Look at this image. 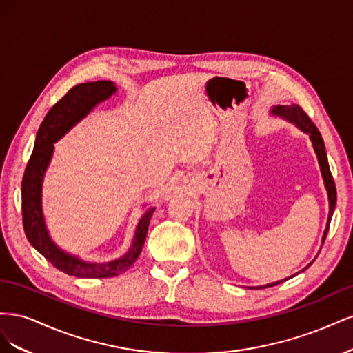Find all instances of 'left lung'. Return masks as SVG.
Masks as SVG:
<instances>
[{
	"mask_svg": "<svg viewBox=\"0 0 353 353\" xmlns=\"http://www.w3.org/2000/svg\"><path fill=\"white\" fill-rule=\"evenodd\" d=\"M272 113L274 114H279L281 117H285L287 121H290L293 123H296L299 128H301L302 131L307 132L309 135H311V140H312V144H314V148H315V153L318 156V162H319V166H321V174H323V178H324V184H325V188L328 191V201H330V213H328V221H327V228L324 231V237H323V241H325V237L328 234V228H330V222H331V216H333V212H334V208H336V184H334V179H333V175H331L330 172V166H328V160H327V154H325V147H324V141H323V137L321 134H319L318 128L315 126V123L311 121V117H309L305 110L301 108L299 104H292V105H276V108L272 109ZM311 265V263H309ZM307 268V266H306ZM305 268V270H306ZM287 280V279H285ZM285 280H281V281H276V283H271V284H266V285H262V287H258V288H265V287H272V285H276L280 284Z\"/></svg>",
	"mask_w": 353,
	"mask_h": 353,
	"instance_id": "1",
	"label": "left lung"
}]
</instances>
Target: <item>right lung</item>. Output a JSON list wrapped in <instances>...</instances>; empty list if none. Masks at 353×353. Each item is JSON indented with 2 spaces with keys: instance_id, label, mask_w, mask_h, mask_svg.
Returning a JSON list of instances; mask_svg holds the SVG:
<instances>
[{
  "instance_id": "obj_1",
  "label": "right lung",
  "mask_w": 353,
  "mask_h": 353,
  "mask_svg": "<svg viewBox=\"0 0 353 353\" xmlns=\"http://www.w3.org/2000/svg\"><path fill=\"white\" fill-rule=\"evenodd\" d=\"M116 91L113 82L97 81L72 87L52 105L37 132V140L22 181V216L29 243L61 272L78 279H109L125 272L140 256L154 208L148 209L138 222L131 249L121 259L108 263H87L61 252L48 237L41 210V184L52 154V143L87 116L95 104L109 99Z\"/></svg>"
}]
</instances>
